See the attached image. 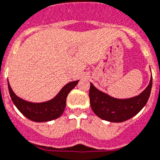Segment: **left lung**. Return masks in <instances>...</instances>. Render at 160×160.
I'll use <instances>...</instances> for the list:
<instances>
[{
    "mask_svg": "<svg viewBox=\"0 0 160 160\" xmlns=\"http://www.w3.org/2000/svg\"><path fill=\"white\" fill-rule=\"evenodd\" d=\"M152 87V76L147 88L139 95L127 99H118L97 89L90 83L89 98L92 109L97 117L111 122L129 120L141 111L147 104Z\"/></svg>",
    "mask_w": 160,
    "mask_h": 160,
    "instance_id": "8db88e82",
    "label": "left lung"
}]
</instances>
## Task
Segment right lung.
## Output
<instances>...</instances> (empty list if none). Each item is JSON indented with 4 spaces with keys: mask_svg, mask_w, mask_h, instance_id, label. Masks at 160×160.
Returning <instances> with one entry per match:
<instances>
[{
    "mask_svg": "<svg viewBox=\"0 0 160 160\" xmlns=\"http://www.w3.org/2000/svg\"><path fill=\"white\" fill-rule=\"evenodd\" d=\"M78 82L79 80H76L67 84L53 99L41 103L29 102L18 97L11 88L9 81L8 88L12 101L22 114L33 122H44L55 120L63 114L67 97Z\"/></svg>",
    "mask_w": 160,
    "mask_h": 160,
    "instance_id": "add662e5",
    "label": "right lung"
}]
</instances>
